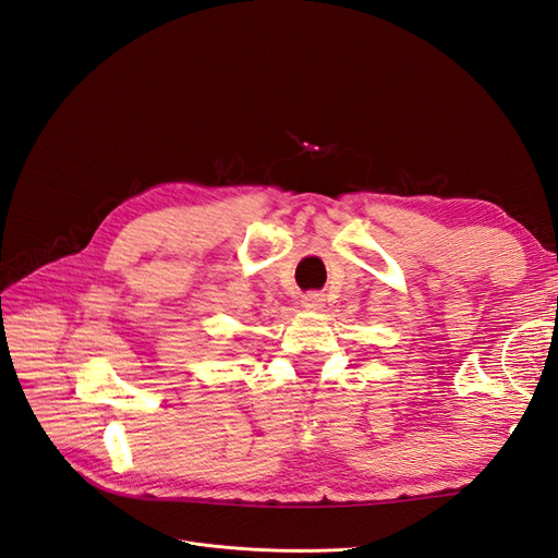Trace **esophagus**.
<instances>
[{
  "label": "esophagus",
  "mask_w": 558,
  "mask_h": 558,
  "mask_svg": "<svg viewBox=\"0 0 558 558\" xmlns=\"http://www.w3.org/2000/svg\"><path fill=\"white\" fill-rule=\"evenodd\" d=\"M323 294L320 292H306L304 296H302V304L306 306V308H323Z\"/></svg>",
  "instance_id": "1"
}]
</instances>
